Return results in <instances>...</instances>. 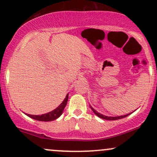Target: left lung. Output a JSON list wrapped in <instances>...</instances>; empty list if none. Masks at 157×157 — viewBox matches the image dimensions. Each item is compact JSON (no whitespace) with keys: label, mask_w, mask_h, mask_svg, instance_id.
Returning <instances> with one entry per match:
<instances>
[{"label":"left lung","mask_w":157,"mask_h":157,"mask_svg":"<svg viewBox=\"0 0 157 157\" xmlns=\"http://www.w3.org/2000/svg\"><path fill=\"white\" fill-rule=\"evenodd\" d=\"M90 108H91V109L93 110V112L97 116H98L99 117H101V118L102 119H104V120H108V121H115V120H119V119H121V118H123V117H127L128 115H129L130 114H127V115H122V116H117V117H108V116H105V115H103L101 113H98L96 110L94 109L91 106H90Z\"/></svg>","instance_id":"8db88e82"}]
</instances>
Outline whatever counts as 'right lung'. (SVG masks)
I'll use <instances>...</instances> for the list:
<instances>
[{
	"label": "right lung",
	"mask_w": 157,
	"mask_h": 157,
	"mask_svg": "<svg viewBox=\"0 0 157 157\" xmlns=\"http://www.w3.org/2000/svg\"><path fill=\"white\" fill-rule=\"evenodd\" d=\"M68 100V94L66 96L64 100L62 101V103L59 106H58L56 109H55L53 111L48 112V113L43 114V115H29L27 114V115L29 117H30L31 118H33L34 120H36V121H54L58 118L59 116L62 114V112H63L64 107L66 106V104L67 103Z\"/></svg>",
	"instance_id": "add662e5"
}]
</instances>
